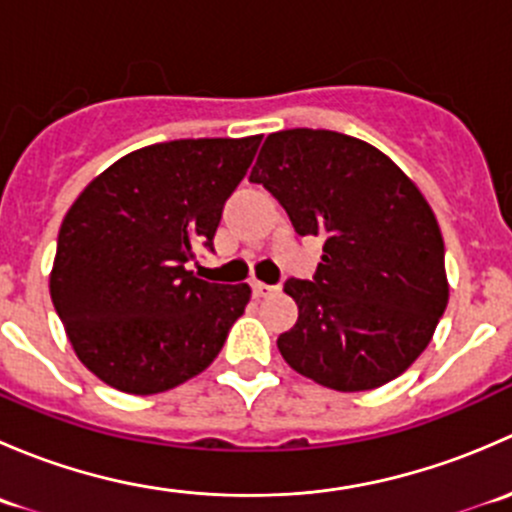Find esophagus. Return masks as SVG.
<instances>
[{
	"label": "esophagus",
	"mask_w": 512,
	"mask_h": 512,
	"mask_svg": "<svg viewBox=\"0 0 512 512\" xmlns=\"http://www.w3.org/2000/svg\"><path fill=\"white\" fill-rule=\"evenodd\" d=\"M252 292H255V297H270V294L277 292V287H270L265 285V282H252Z\"/></svg>",
	"instance_id": "34e87169"
}]
</instances>
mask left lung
I'll return each instance as SVG.
<instances>
[{
    "label": "left lung",
    "instance_id": "1",
    "mask_svg": "<svg viewBox=\"0 0 512 512\" xmlns=\"http://www.w3.org/2000/svg\"><path fill=\"white\" fill-rule=\"evenodd\" d=\"M299 235H324L314 282L287 280L299 319L277 349L334 391L404 374L448 304L443 235L418 185L389 156L337 131L270 133L250 173Z\"/></svg>",
    "mask_w": 512,
    "mask_h": 512
}]
</instances>
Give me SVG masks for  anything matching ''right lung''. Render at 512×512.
Wrapping results in <instances>:
<instances>
[{
  "instance_id": "1",
  "label": "right lung",
  "mask_w": 512,
  "mask_h": 512,
  "mask_svg": "<svg viewBox=\"0 0 512 512\" xmlns=\"http://www.w3.org/2000/svg\"><path fill=\"white\" fill-rule=\"evenodd\" d=\"M262 136L185 138L98 173L56 242L49 292L71 347L103 384L136 396L175 389L213 364L252 289L188 270L213 247L225 200Z\"/></svg>"
}]
</instances>
